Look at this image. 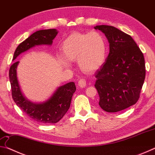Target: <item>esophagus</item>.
<instances>
[{
	"instance_id": "esophagus-1",
	"label": "esophagus",
	"mask_w": 155,
	"mask_h": 155,
	"mask_svg": "<svg viewBox=\"0 0 155 155\" xmlns=\"http://www.w3.org/2000/svg\"><path fill=\"white\" fill-rule=\"evenodd\" d=\"M78 84L80 87H85L86 86V80L84 79V78H81V79L78 81Z\"/></svg>"
}]
</instances>
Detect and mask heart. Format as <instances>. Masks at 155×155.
<instances>
[{
    "mask_svg": "<svg viewBox=\"0 0 155 155\" xmlns=\"http://www.w3.org/2000/svg\"><path fill=\"white\" fill-rule=\"evenodd\" d=\"M61 49L63 57H60V62L64 67L69 68V61L77 60L78 67L85 73L98 70L107 54L105 40L97 31L72 33L63 41Z\"/></svg>",
    "mask_w": 155,
    "mask_h": 155,
    "instance_id": "obj_1",
    "label": "heart"
}]
</instances>
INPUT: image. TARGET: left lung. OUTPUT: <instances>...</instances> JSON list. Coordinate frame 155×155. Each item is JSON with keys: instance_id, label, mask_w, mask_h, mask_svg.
Masks as SVG:
<instances>
[{"instance_id": "left-lung-1", "label": "left lung", "mask_w": 155, "mask_h": 155, "mask_svg": "<svg viewBox=\"0 0 155 155\" xmlns=\"http://www.w3.org/2000/svg\"><path fill=\"white\" fill-rule=\"evenodd\" d=\"M109 43L106 61L96 72L95 87L99 105L115 113L135 104L146 77L143 54L131 36L112 26L98 25Z\"/></svg>"}]
</instances>
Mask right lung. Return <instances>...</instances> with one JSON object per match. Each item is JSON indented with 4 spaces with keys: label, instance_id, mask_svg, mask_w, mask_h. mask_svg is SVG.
<instances>
[{
    "label": "right lung",
    "instance_id": "right-lung-1",
    "mask_svg": "<svg viewBox=\"0 0 155 155\" xmlns=\"http://www.w3.org/2000/svg\"><path fill=\"white\" fill-rule=\"evenodd\" d=\"M58 31L56 29L38 31L20 43L16 48L13 60L22 52L38 45H51ZM19 61L10 67L9 77L12 87V98L15 104L31 119L40 124H54L59 122L69 109L76 88L74 82L58 87L48 101L42 103H33L23 96L17 78L16 68Z\"/></svg>",
    "mask_w": 155,
    "mask_h": 155
}]
</instances>
